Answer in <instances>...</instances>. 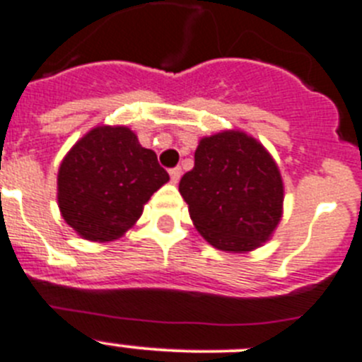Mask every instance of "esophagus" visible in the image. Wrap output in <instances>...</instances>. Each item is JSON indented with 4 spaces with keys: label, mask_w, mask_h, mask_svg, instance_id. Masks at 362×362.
Masks as SVG:
<instances>
[{
    "label": "esophagus",
    "mask_w": 362,
    "mask_h": 362,
    "mask_svg": "<svg viewBox=\"0 0 362 362\" xmlns=\"http://www.w3.org/2000/svg\"><path fill=\"white\" fill-rule=\"evenodd\" d=\"M168 174H170V179H172V183H177L179 179H181V168L179 167H174L168 170Z\"/></svg>",
    "instance_id": "esophagus-1"
}]
</instances>
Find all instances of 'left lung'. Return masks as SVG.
Returning <instances> with one entry per match:
<instances>
[{
    "instance_id": "8db88e82",
    "label": "left lung",
    "mask_w": 362,
    "mask_h": 362,
    "mask_svg": "<svg viewBox=\"0 0 362 362\" xmlns=\"http://www.w3.org/2000/svg\"><path fill=\"white\" fill-rule=\"evenodd\" d=\"M195 228L222 251H251L281 217L284 185L273 158L244 132L203 138L195 163L179 181Z\"/></svg>"
}]
</instances>
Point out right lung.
Wrapping results in <instances>:
<instances>
[{"mask_svg": "<svg viewBox=\"0 0 362 362\" xmlns=\"http://www.w3.org/2000/svg\"><path fill=\"white\" fill-rule=\"evenodd\" d=\"M168 181L156 152L127 127H97L68 152L59 168V208L88 240L118 238L140 218L144 204Z\"/></svg>", "mask_w": 362, "mask_h": 362, "instance_id": "obj_1", "label": "right lung"}]
</instances>
